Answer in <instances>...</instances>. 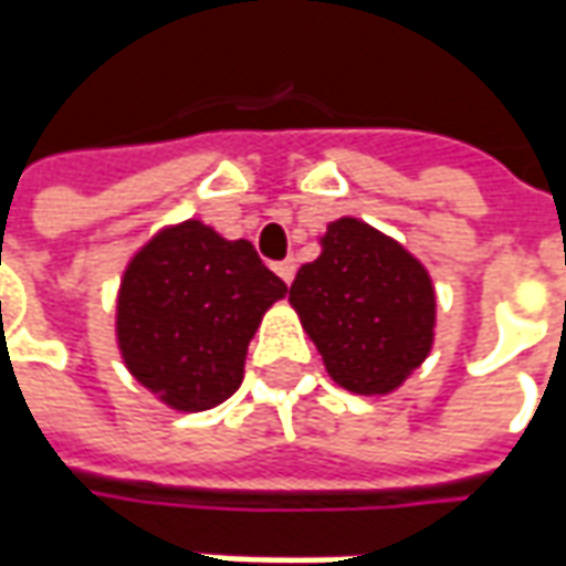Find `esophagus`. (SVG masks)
<instances>
[{"label": "esophagus", "mask_w": 566, "mask_h": 566, "mask_svg": "<svg viewBox=\"0 0 566 566\" xmlns=\"http://www.w3.org/2000/svg\"><path fill=\"white\" fill-rule=\"evenodd\" d=\"M273 271L280 273V280H283V283H293V276H295V261H293V258H286V261H280V264H273Z\"/></svg>", "instance_id": "obj_1"}]
</instances>
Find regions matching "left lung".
Returning a JSON list of instances; mask_svg holds the SVG:
<instances>
[{"label": "left lung", "instance_id": "obj_1", "mask_svg": "<svg viewBox=\"0 0 566 566\" xmlns=\"http://www.w3.org/2000/svg\"><path fill=\"white\" fill-rule=\"evenodd\" d=\"M290 302L327 375L353 394L397 390L434 343V286L422 261L356 217L327 227Z\"/></svg>", "mask_w": 566, "mask_h": 566}]
</instances>
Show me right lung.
Wrapping results in <instances>:
<instances>
[{
  "label": "right lung",
  "instance_id": "obj_1",
  "mask_svg": "<svg viewBox=\"0 0 566 566\" xmlns=\"http://www.w3.org/2000/svg\"><path fill=\"white\" fill-rule=\"evenodd\" d=\"M283 293L245 239L229 242L201 220L164 229L122 276V359L166 406L213 409L239 390L251 337Z\"/></svg>",
  "mask_w": 566,
  "mask_h": 566
}]
</instances>
